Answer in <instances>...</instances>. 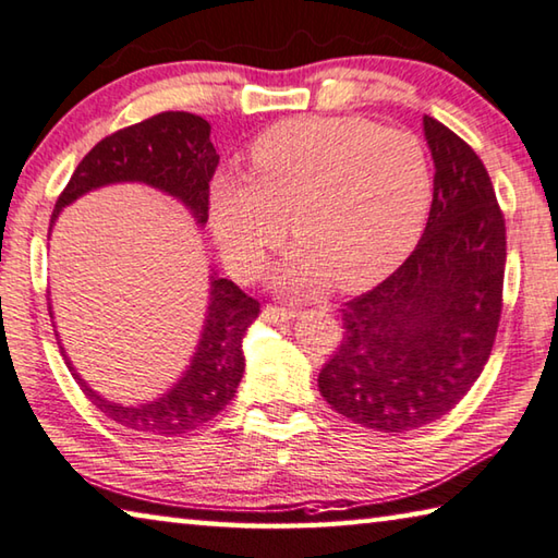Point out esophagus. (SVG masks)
<instances>
[{"instance_id": "obj_1", "label": "esophagus", "mask_w": 558, "mask_h": 558, "mask_svg": "<svg viewBox=\"0 0 558 558\" xmlns=\"http://www.w3.org/2000/svg\"><path fill=\"white\" fill-rule=\"evenodd\" d=\"M262 318L267 320V324H289L291 318H296V311L281 308V306H264Z\"/></svg>"}]
</instances>
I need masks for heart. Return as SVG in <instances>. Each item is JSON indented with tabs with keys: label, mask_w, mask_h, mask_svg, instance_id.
Returning <instances> with one entry per match:
<instances>
[{
	"label": "heart",
	"mask_w": 558,
	"mask_h": 558,
	"mask_svg": "<svg viewBox=\"0 0 558 558\" xmlns=\"http://www.w3.org/2000/svg\"><path fill=\"white\" fill-rule=\"evenodd\" d=\"M432 208L422 140L365 117H299L252 144L250 175H215L210 225L228 267L252 277L291 230L301 247L279 281L340 289L383 281L416 247Z\"/></svg>",
	"instance_id": "heart-1"
}]
</instances>
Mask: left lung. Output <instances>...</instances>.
<instances>
[{
  "mask_svg": "<svg viewBox=\"0 0 558 558\" xmlns=\"http://www.w3.org/2000/svg\"><path fill=\"white\" fill-rule=\"evenodd\" d=\"M434 201L416 250L348 301L343 340L318 375L350 422L404 434L436 422L481 377L502 314L505 215L485 166L461 136L424 117Z\"/></svg>",
  "mask_w": 558,
  "mask_h": 558,
  "instance_id": "8db88e82",
  "label": "left lung"
}]
</instances>
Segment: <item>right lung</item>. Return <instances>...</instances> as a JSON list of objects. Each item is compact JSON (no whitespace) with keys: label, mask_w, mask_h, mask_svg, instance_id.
Here are the masks:
<instances>
[{"label":"right lung","mask_w":558,"mask_h":558,"mask_svg":"<svg viewBox=\"0 0 558 558\" xmlns=\"http://www.w3.org/2000/svg\"><path fill=\"white\" fill-rule=\"evenodd\" d=\"M220 156L210 142V124L191 112H161L140 124L105 136L77 163L71 181L58 195V215L81 195L110 183H144L181 201L193 220L208 222V195ZM51 234V230H48ZM48 314L53 316L51 306ZM259 316V301L244 294L230 279L210 277L208 314L191 365L169 392L144 404H114L77 375L65 350L68 369L85 397L114 424L146 436H181L210 422L232 402L244 375L242 340Z\"/></svg>","instance_id":"right-lung-1"}]
</instances>
